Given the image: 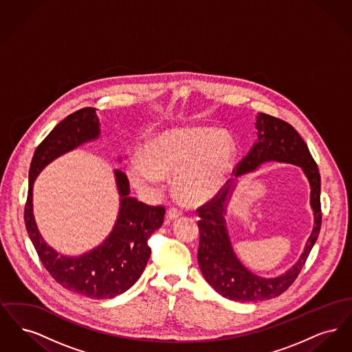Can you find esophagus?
Returning <instances> with one entry per match:
<instances>
[{
    "label": "esophagus",
    "instance_id": "34e87169",
    "mask_svg": "<svg viewBox=\"0 0 352 352\" xmlns=\"http://www.w3.org/2000/svg\"><path fill=\"white\" fill-rule=\"evenodd\" d=\"M182 214H184L182 210H179V208H177V207H170L166 218L170 219V220H174V219H178L179 217H182Z\"/></svg>",
    "mask_w": 352,
    "mask_h": 352
}]
</instances>
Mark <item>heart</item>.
I'll return each instance as SVG.
<instances>
[{
  "label": "heart",
  "instance_id": "obj_1",
  "mask_svg": "<svg viewBox=\"0 0 352 352\" xmlns=\"http://www.w3.org/2000/svg\"><path fill=\"white\" fill-rule=\"evenodd\" d=\"M234 158L228 135L212 129H170L151 138L144 157H133L128 174L137 187L160 184L173 174L175 190L184 201L199 203L214 197L224 186Z\"/></svg>",
  "mask_w": 352,
  "mask_h": 352
}]
</instances>
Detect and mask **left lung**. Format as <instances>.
Returning <instances> with one entry per match:
<instances>
[{
    "label": "left lung",
    "instance_id": "left-lung-1",
    "mask_svg": "<svg viewBox=\"0 0 352 352\" xmlns=\"http://www.w3.org/2000/svg\"><path fill=\"white\" fill-rule=\"evenodd\" d=\"M257 141L250 153L234 168V177L244 175L268 161L301 166L307 177L311 192L310 204L314 211V228L300 260L283 276L263 278L253 274L236 257L226 228V203L232 192L231 186L221 187L218 194L201 206L197 212L201 220L198 263L201 274L219 294L232 301L254 302L278 297L296 281L309 253L317 241L320 212V175L306 142L298 132L284 120L260 113L256 121Z\"/></svg>",
    "mask_w": 352,
    "mask_h": 352
}]
</instances>
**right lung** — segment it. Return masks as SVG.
Listing matches in <instances>:
<instances>
[{"label": "right lung", "mask_w": 352, "mask_h": 352, "mask_svg": "<svg viewBox=\"0 0 352 352\" xmlns=\"http://www.w3.org/2000/svg\"><path fill=\"white\" fill-rule=\"evenodd\" d=\"M99 134V118L91 107L71 113L47 134L34 151L23 217L39 260L58 284L92 300H108L126 292L142 274L151 257L148 240L162 226L165 207L149 206L129 197V181L122 171L116 170L121 197L116 224L101 245L79 257L59 254L47 245L33 215V184L41 170Z\"/></svg>", "instance_id": "add662e5"}]
</instances>
